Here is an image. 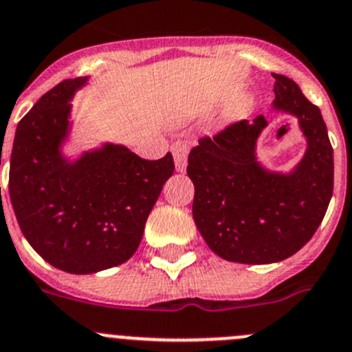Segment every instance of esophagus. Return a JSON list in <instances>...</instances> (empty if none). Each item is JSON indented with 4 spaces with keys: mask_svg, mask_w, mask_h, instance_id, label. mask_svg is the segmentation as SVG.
Segmentation results:
<instances>
[{
    "mask_svg": "<svg viewBox=\"0 0 352 352\" xmlns=\"http://www.w3.org/2000/svg\"><path fill=\"white\" fill-rule=\"evenodd\" d=\"M173 160H175V166L179 172H184L187 166V153H189V144L186 141H177L172 146Z\"/></svg>",
    "mask_w": 352,
    "mask_h": 352,
    "instance_id": "1",
    "label": "esophagus"
}]
</instances>
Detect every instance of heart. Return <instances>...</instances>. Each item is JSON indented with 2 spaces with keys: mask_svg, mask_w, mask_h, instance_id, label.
I'll return each mask as SVG.
<instances>
[{
  "mask_svg": "<svg viewBox=\"0 0 352 352\" xmlns=\"http://www.w3.org/2000/svg\"><path fill=\"white\" fill-rule=\"evenodd\" d=\"M242 108H244V103H241V101H239V103H235L234 107L228 110V115H230V117H237V115L242 111Z\"/></svg>",
  "mask_w": 352,
  "mask_h": 352,
  "instance_id": "heart-1",
  "label": "heart"
}]
</instances>
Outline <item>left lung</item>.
Segmentation results:
<instances>
[{
  "label": "left lung",
  "mask_w": 352,
  "mask_h": 352,
  "mask_svg": "<svg viewBox=\"0 0 352 352\" xmlns=\"http://www.w3.org/2000/svg\"><path fill=\"white\" fill-rule=\"evenodd\" d=\"M274 78V107L298 117L308 139V151L291 175L256 163V139L268 124L263 115L204 135L187 160L196 227L227 261L265 265L298 252L322 223L333 192V149L320 108L292 78Z\"/></svg>",
  "instance_id": "left-lung-1"
}]
</instances>
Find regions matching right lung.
Here are the masks:
<instances>
[{
  "instance_id": "right-lung-1",
  "label": "right lung",
  "mask_w": 352,
  "mask_h": 352,
  "mask_svg": "<svg viewBox=\"0 0 352 352\" xmlns=\"http://www.w3.org/2000/svg\"><path fill=\"white\" fill-rule=\"evenodd\" d=\"M65 78L19 122L8 190L20 230L34 251L68 274L118 267L139 248L144 225L172 177V153L144 160L107 144L70 163L60 155L75 91Z\"/></svg>"
}]
</instances>
